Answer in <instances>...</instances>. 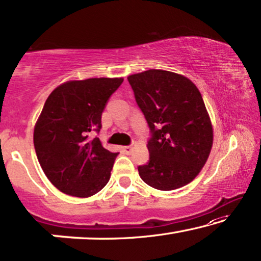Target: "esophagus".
<instances>
[{
	"label": "esophagus",
	"instance_id": "obj_1",
	"mask_svg": "<svg viewBox=\"0 0 261 261\" xmlns=\"http://www.w3.org/2000/svg\"><path fill=\"white\" fill-rule=\"evenodd\" d=\"M132 149H133V147H132V146H123V147H122V151L126 153V154H130Z\"/></svg>",
	"mask_w": 261,
	"mask_h": 261
}]
</instances>
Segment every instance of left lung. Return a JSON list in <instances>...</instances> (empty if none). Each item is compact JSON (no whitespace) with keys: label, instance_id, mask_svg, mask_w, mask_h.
<instances>
[{"label":"left lung","instance_id":"8db88e82","mask_svg":"<svg viewBox=\"0 0 261 261\" xmlns=\"http://www.w3.org/2000/svg\"><path fill=\"white\" fill-rule=\"evenodd\" d=\"M147 121L149 160L138 166L141 179L158 190H174L194 179L208 159L213 128L201 92L187 77L148 70L128 77Z\"/></svg>","mask_w":261,"mask_h":261}]
</instances>
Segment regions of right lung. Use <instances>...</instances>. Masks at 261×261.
<instances>
[{"label":"right lung","mask_w":261,"mask_h":261,"mask_svg":"<svg viewBox=\"0 0 261 261\" xmlns=\"http://www.w3.org/2000/svg\"><path fill=\"white\" fill-rule=\"evenodd\" d=\"M122 78H89L59 85L34 128V148L46 177L64 194L90 197L110 178L114 153L97 137L102 113Z\"/></svg>","instance_id":"right-lung-1"}]
</instances>
